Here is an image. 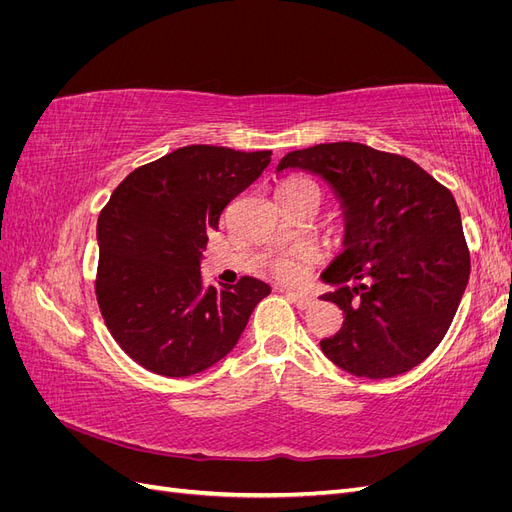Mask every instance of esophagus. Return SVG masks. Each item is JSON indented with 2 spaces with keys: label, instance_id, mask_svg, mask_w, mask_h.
<instances>
[{
  "label": "esophagus",
  "instance_id": "34e87169",
  "mask_svg": "<svg viewBox=\"0 0 512 512\" xmlns=\"http://www.w3.org/2000/svg\"><path fill=\"white\" fill-rule=\"evenodd\" d=\"M286 297L297 305L299 309H309L314 305V299L309 297V294H305V292H294V290H286Z\"/></svg>",
  "mask_w": 512,
  "mask_h": 512
}]
</instances>
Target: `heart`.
Returning <instances> with one entry per match:
<instances>
[{"label":"heart","mask_w":512,"mask_h":512,"mask_svg":"<svg viewBox=\"0 0 512 512\" xmlns=\"http://www.w3.org/2000/svg\"><path fill=\"white\" fill-rule=\"evenodd\" d=\"M292 190H316L320 194V188L309 179H292L288 181L282 192H292ZM314 252L307 250V247H290V250H284L280 254H275L271 260V271L280 277L284 282H301L305 280L307 271L314 265Z\"/></svg>","instance_id":"1"}]
</instances>
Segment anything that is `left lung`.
<instances>
[{"label": "left lung", "mask_w": 512, "mask_h": 512, "mask_svg": "<svg viewBox=\"0 0 512 512\" xmlns=\"http://www.w3.org/2000/svg\"><path fill=\"white\" fill-rule=\"evenodd\" d=\"M320 175L342 200L346 250L322 280L344 324L322 352L359 378H393L438 348L470 280V250L451 190L410 158L361 143L290 151L277 173Z\"/></svg>", "instance_id": "obj_1"}]
</instances>
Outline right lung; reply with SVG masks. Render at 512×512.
Returning <instances> with one entry per match:
<instances>
[{
	"label": "right lung",
	"instance_id": "1",
	"mask_svg": "<svg viewBox=\"0 0 512 512\" xmlns=\"http://www.w3.org/2000/svg\"><path fill=\"white\" fill-rule=\"evenodd\" d=\"M269 164L271 151L188 145L117 185L98 218L96 297L132 361L185 378L237 346L271 288L247 275L235 286H207L200 258L230 200Z\"/></svg>",
	"mask_w": 512,
	"mask_h": 512
}]
</instances>
